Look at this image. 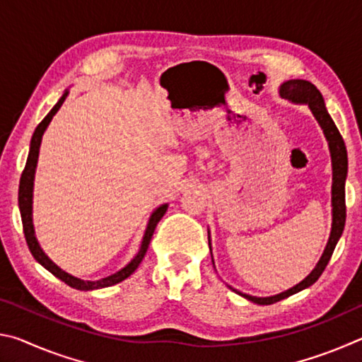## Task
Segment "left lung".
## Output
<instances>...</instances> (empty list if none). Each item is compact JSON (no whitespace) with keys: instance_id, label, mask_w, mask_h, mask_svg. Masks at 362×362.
I'll return each mask as SVG.
<instances>
[{"instance_id":"1","label":"left lung","mask_w":362,"mask_h":362,"mask_svg":"<svg viewBox=\"0 0 362 362\" xmlns=\"http://www.w3.org/2000/svg\"><path fill=\"white\" fill-rule=\"evenodd\" d=\"M279 93L284 99H289L296 103H306L311 112H313L317 122H320V126L324 131V136H326L329 142L330 156H332V231H330L329 243L326 249H324V254L321 257V260L317 262L316 268L302 281V283L293 286L292 289L286 291L283 293H278V296H273V297H252V296H247V293H241L233 289L235 292L241 293L243 297L250 300V302L259 303V305L276 303L279 300L293 296V293L303 291L306 287H310L311 284L316 283L317 278H320L324 269H326L330 257L334 254V249L340 240L343 228H345V218H346V206H345V179H346V169H348L346 146H345V142H343L339 129H337L335 122L327 113L321 93L317 90L315 84H311L310 81H305V79H291V81H287L281 86Z\"/></svg>"}]
</instances>
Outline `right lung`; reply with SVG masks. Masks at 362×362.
Segmentation results:
<instances>
[{
  "label": "right lung",
  "mask_w": 362,
  "mask_h": 362,
  "mask_svg": "<svg viewBox=\"0 0 362 362\" xmlns=\"http://www.w3.org/2000/svg\"><path fill=\"white\" fill-rule=\"evenodd\" d=\"M69 95V93H65L62 97H60V100L54 105V108L49 112L45 119H42L38 126H36V129L33 132V137H32V142H30V151H28V158H27V163H25V169H23V173L21 175V183H19V209H21V217H22V226H23V235H25V241L28 244V249L32 255L35 257V260L41 263L42 267H45L47 272H51L54 276L59 278L60 281H64L65 284H69L73 289H78V291H94V289H102V287H110L113 284H118L121 281H124L127 276H131V274L136 272L137 267L140 265V262H142L144 255L146 252V249H148V244L150 240L153 236V233H155V228L159 220L163 218L164 214L168 211V204H163L159 206L158 209L151 214L150 217V222L148 226H146V231H145V236H144V241H142V246H140L139 254L134 257L131 260L129 265H126L122 269H119L118 273L112 274V276H107L103 279L99 281H83V279H78L75 276H71V274L65 273L64 269H60L56 263H54L49 257L42 252L38 241H36L35 238V230H33V223H32V194H33V177H35V169H36V161H38V153H40V145H41V137L42 134H45L46 127L49 122H51L52 116L57 113V110L62 107V103L65 100V97Z\"/></svg>",
  "instance_id": "1"
}]
</instances>
